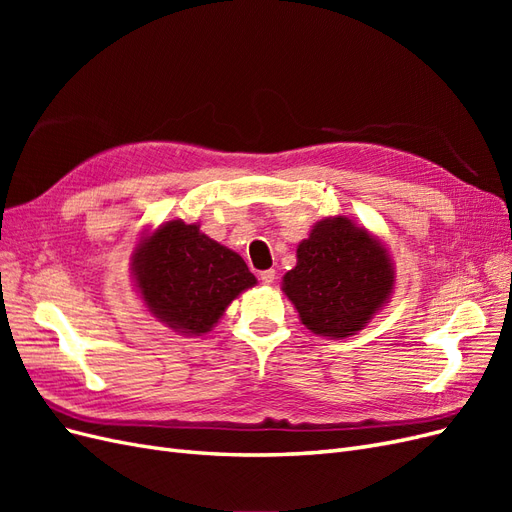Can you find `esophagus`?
Instances as JSON below:
<instances>
[{
    "label": "esophagus",
    "instance_id": "1",
    "mask_svg": "<svg viewBox=\"0 0 512 512\" xmlns=\"http://www.w3.org/2000/svg\"><path fill=\"white\" fill-rule=\"evenodd\" d=\"M260 282L265 284V286H271V284L275 282V271H273V269L262 271V273H260Z\"/></svg>",
    "mask_w": 512,
    "mask_h": 512
}]
</instances>
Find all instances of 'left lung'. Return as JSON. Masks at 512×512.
I'll list each match as a JSON object with an SVG mask.
<instances>
[{"label":"left lung","instance_id":"8db88e82","mask_svg":"<svg viewBox=\"0 0 512 512\" xmlns=\"http://www.w3.org/2000/svg\"><path fill=\"white\" fill-rule=\"evenodd\" d=\"M395 269L384 243L346 215L320 220L297 247L282 290L305 327L322 337L359 333L389 303Z\"/></svg>","mask_w":512,"mask_h":512}]
</instances>
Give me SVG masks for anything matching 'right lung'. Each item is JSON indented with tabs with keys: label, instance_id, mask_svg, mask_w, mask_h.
<instances>
[{
	"label": "right lung",
	"instance_id": "right-lung-1",
	"mask_svg": "<svg viewBox=\"0 0 512 512\" xmlns=\"http://www.w3.org/2000/svg\"><path fill=\"white\" fill-rule=\"evenodd\" d=\"M132 277L147 312L181 335L209 333L226 307L256 286L237 252L183 220L141 237L132 252Z\"/></svg>",
	"mask_w": 512,
	"mask_h": 512
}]
</instances>
